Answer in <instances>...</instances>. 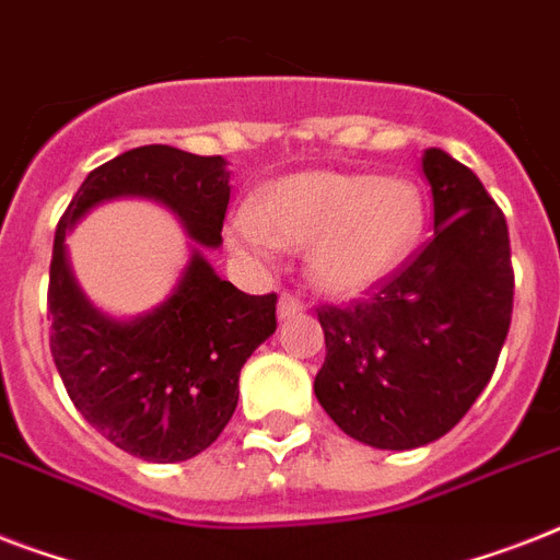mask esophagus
I'll list each match as a JSON object with an SVG mask.
<instances>
[{"label": "esophagus", "mask_w": 560, "mask_h": 560, "mask_svg": "<svg viewBox=\"0 0 560 560\" xmlns=\"http://www.w3.org/2000/svg\"><path fill=\"white\" fill-rule=\"evenodd\" d=\"M305 311L302 305V299L293 296V293H281L279 296V319H290V316H296Z\"/></svg>", "instance_id": "1"}]
</instances>
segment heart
<instances>
[{
	"label": "heart",
	"mask_w": 560,
	"mask_h": 560,
	"mask_svg": "<svg viewBox=\"0 0 560 560\" xmlns=\"http://www.w3.org/2000/svg\"><path fill=\"white\" fill-rule=\"evenodd\" d=\"M427 226L424 194L404 177L302 171L264 188L237 211L232 241L261 258L305 246L307 279L328 296H358L407 261Z\"/></svg>",
	"instance_id": "heart-1"
}]
</instances>
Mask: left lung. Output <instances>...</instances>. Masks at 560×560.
<instances>
[{
    "mask_svg": "<svg viewBox=\"0 0 560 560\" xmlns=\"http://www.w3.org/2000/svg\"><path fill=\"white\" fill-rule=\"evenodd\" d=\"M433 237L372 296L323 305L316 400L342 433L381 451L442 439L494 374L512 325L509 226L477 174L427 148Z\"/></svg>",
    "mask_w": 560,
    "mask_h": 560,
    "instance_id": "left-lung-1",
    "label": "left lung"
}]
</instances>
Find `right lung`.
<instances>
[{
    "mask_svg": "<svg viewBox=\"0 0 560 560\" xmlns=\"http://www.w3.org/2000/svg\"><path fill=\"white\" fill-rule=\"evenodd\" d=\"M229 191L223 156L144 144L92 171L57 223L48 270L51 358L78 412L144 462L168 465L206 451L235 412L241 369L276 331V293H241L202 255V246L223 244ZM118 196L162 201L195 241L172 296L133 320L92 306L65 255L73 223Z\"/></svg>",
    "mask_w": 560,
    "mask_h": 560,
    "instance_id": "add662e5",
    "label": "right lung"
}]
</instances>
